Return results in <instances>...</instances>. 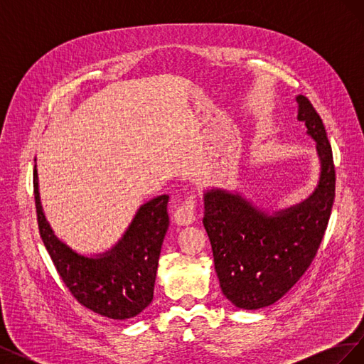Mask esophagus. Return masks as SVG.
<instances>
[{
	"label": "esophagus",
	"mask_w": 364,
	"mask_h": 364,
	"mask_svg": "<svg viewBox=\"0 0 364 364\" xmlns=\"http://www.w3.org/2000/svg\"><path fill=\"white\" fill-rule=\"evenodd\" d=\"M196 211H197V199L194 194H191L186 197L178 208H176L174 215H173L174 222L181 226L191 225L196 220Z\"/></svg>",
	"instance_id": "esophagus-1"
}]
</instances>
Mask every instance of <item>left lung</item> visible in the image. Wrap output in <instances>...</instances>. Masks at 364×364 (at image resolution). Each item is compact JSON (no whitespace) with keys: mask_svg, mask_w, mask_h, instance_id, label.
<instances>
[{"mask_svg":"<svg viewBox=\"0 0 364 364\" xmlns=\"http://www.w3.org/2000/svg\"><path fill=\"white\" fill-rule=\"evenodd\" d=\"M297 119L316 141L321 181L302 203L269 215L223 190L205 193L203 226L211 241L223 294L238 308L257 310L287 293L311 266L336 196V168L322 118L297 95Z\"/></svg>","mask_w":364,"mask_h":364,"instance_id":"1","label":"left lung"}]
</instances>
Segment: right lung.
Instances as JSON below:
<instances>
[{
	"instance_id": "obj_1",
	"label": "right lung",
	"mask_w": 364,
	"mask_h": 364,
	"mask_svg": "<svg viewBox=\"0 0 364 364\" xmlns=\"http://www.w3.org/2000/svg\"><path fill=\"white\" fill-rule=\"evenodd\" d=\"M41 238L63 284L77 302L109 318L139 314L153 299L161 246L168 229V196L142 205L118 245L97 258L75 253L53 234L42 213L38 171H33Z\"/></svg>"
}]
</instances>
